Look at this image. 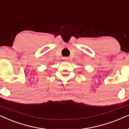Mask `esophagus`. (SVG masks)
I'll return each instance as SVG.
<instances>
[{"instance_id":"1","label":"esophagus","mask_w":129,"mask_h":129,"mask_svg":"<svg viewBox=\"0 0 129 129\" xmlns=\"http://www.w3.org/2000/svg\"><path fill=\"white\" fill-rule=\"evenodd\" d=\"M63 59L66 60V61H68V60H69V58H68V57H65V58H63Z\"/></svg>"}]
</instances>
